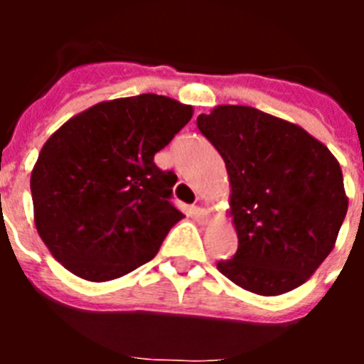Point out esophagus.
<instances>
[{
    "label": "esophagus",
    "instance_id": "esophagus-1",
    "mask_svg": "<svg viewBox=\"0 0 364 364\" xmlns=\"http://www.w3.org/2000/svg\"><path fill=\"white\" fill-rule=\"evenodd\" d=\"M193 217L197 218L200 224H205V222L210 220V213H208V210H204L202 205H193Z\"/></svg>",
    "mask_w": 364,
    "mask_h": 364
}]
</instances>
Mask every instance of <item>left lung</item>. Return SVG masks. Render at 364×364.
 Segmentation results:
<instances>
[{"instance_id":"8db88e82","label":"left lung","mask_w":364,"mask_h":364,"mask_svg":"<svg viewBox=\"0 0 364 364\" xmlns=\"http://www.w3.org/2000/svg\"><path fill=\"white\" fill-rule=\"evenodd\" d=\"M197 125L226 162L239 239L218 272L264 297L304 284L336 246L348 210L336 156L301 125L247 105H217Z\"/></svg>"}]
</instances>
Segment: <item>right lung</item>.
<instances>
[{"instance_id":"1","label":"right lung","mask_w":364,"mask_h":364,"mask_svg":"<svg viewBox=\"0 0 364 364\" xmlns=\"http://www.w3.org/2000/svg\"><path fill=\"white\" fill-rule=\"evenodd\" d=\"M193 117L159 95L100 102L43 144L31 173L34 224L76 277L105 282L146 264L184 215L169 202L176 175L154 164Z\"/></svg>"}]
</instances>
